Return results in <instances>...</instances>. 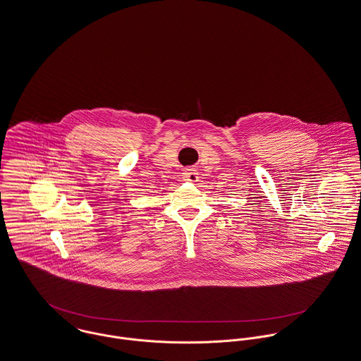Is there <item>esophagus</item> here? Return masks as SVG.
<instances>
[{
    "instance_id": "34e87169",
    "label": "esophagus",
    "mask_w": 361,
    "mask_h": 361,
    "mask_svg": "<svg viewBox=\"0 0 361 361\" xmlns=\"http://www.w3.org/2000/svg\"><path fill=\"white\" fill-rule=\"evenodd\" d=\"M183 178H184L185 181L195 183V181H197V171L194 170V169H187V170H184V173H183Z\"/></svg>"
}]
</instances>
